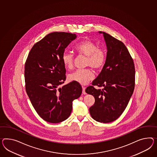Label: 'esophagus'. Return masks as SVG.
Instances as JSON below:
<instances>
[{
  "mask_svg": "<svg viewBox=\"0 0 157 157\" xmlns=\"http://www.w3.org/2000/svg\"><path fill=\"white\" fill-rule=\"evenodd\" d=\"M82 93L84 94H86V93L85 92V88L84 86H82Z\"/></svg>",
  "mask_w": 157,
  "mask_h": 157,
  "instance_id": "esophagus-1",
  "label": "esophagus"
}]
</instances>
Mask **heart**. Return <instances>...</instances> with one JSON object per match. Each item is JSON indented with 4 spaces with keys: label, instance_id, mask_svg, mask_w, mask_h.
<instances>
[{
    "label": "heart",
    "instance_id": "obj_1",
    "mask_svg": "<svg viewBox=\"0 0 157 157\" xmlns=\"http://www.w3.org/2000/svg\"><path fill=\"white\" fill-rule=\"evenodd\" d=\"M74 49L79 55L86 57V67L92 68L96 71L103 68L106 61V52L103 48L98 47V45L90 40L82 41L77 44ZM74 57L71 53L64 52L62 55V62L66 68L73 67ZM94 73L92 69H80L70 74L68 79L81 85L86 84L92 80Z\"/></svg>",
    "mask_w": 157,
    "mask_h": 157
}]
</instances>
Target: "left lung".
Segmentation results:
<instances>
[{"mask_svg":"<svg viewBox=\"0 0 157 157\" xmlns=\"http://www.w3.org/2000/svg\"><path fill=\"white\" fill-rule=\"evenodd\" d=\"M102 33L107 46V57L98 76L85 92L93 95L94 104L89 108L93 118L109 123L121 116L129 103L135 86V67L125 44L106 32ZM104 86L102 90L94 86Z\"/></svg>","mask_w":157,"mask_h":157,"instance_id":"8db88e82","label":"left lung"}]
</instances>
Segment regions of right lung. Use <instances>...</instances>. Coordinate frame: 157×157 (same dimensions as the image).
<instances>
[{
    "label": "right lung",
    "mask_w": 157,
    "mask_h": 157,
    "mask_svg": "<svg viewBox=\"0 0 157 157\" xmlns=\"http://www.w3.org/2000/svg\"><path fill=\"white\" fill-rule=\"evenodd\" d=\"M76 37L68 32L49 33L32 47L25 63L26 92L36 112L49 123L67 120L73 101L82 93L81 85L75 81L58 88L66 80L62 55Z\"/></svg>",
    "instance_id": "add662e5"
}]
</instances>
